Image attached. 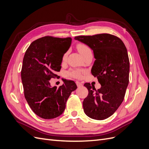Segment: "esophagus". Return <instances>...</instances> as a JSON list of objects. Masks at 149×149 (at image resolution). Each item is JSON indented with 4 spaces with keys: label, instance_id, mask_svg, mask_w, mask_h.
Here are the masks:
<instances>
[{
    "label": "esophagus",
    "instance_id": "obj_1",
    "mask_svg": "<svg viewBox=\"0 0 149 149\" xmlns=\"http://www.w3.org/2000/svg\"><path fill=\"white\" fill-rule=\"evenodd\" d=\"M76 85H77V86H78V88H80V87L83 86V84L79 82V81H76Z\"/></svg>",
    "mask_w": 149,
    "mask_h": 149
}]
</instances>
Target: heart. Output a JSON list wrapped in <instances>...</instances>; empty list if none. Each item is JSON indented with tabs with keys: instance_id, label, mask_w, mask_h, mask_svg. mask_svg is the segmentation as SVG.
I'll return each instance as SVG.
<instances>
[{
	"instance_id": "b5f03b06",
	"label": "heart",
	"mask_w": 149,
	"mask_h": 149,
	"mask_svg": "<svg viewBox=\"0 0 149 149\" xmlns=\"http://www.w3.org/2000/svg\"><path fill=\"white\" fill-rule=\"evenodd\" d=\"M77 48H78V50L79 51V52L82 56L85 55L86 53L91 51V49L84 44H79L77 46ZM65 58H66V55H65L63 57V60H65ZM68 75H70V76H72V77L79 78L81 77V71L79 70H72L68 72Z\"/></svg>"
}]
</instances>
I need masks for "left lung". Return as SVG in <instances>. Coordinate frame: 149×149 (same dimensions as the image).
Instances as JSON below:
<instances>
[{"label": "left lung", "instance_id": "8db88e82", "mask_svg": "<svg viewBox=\"0 0 149 149\" xmlns=\"http://www.w3.org/2000/svg\"><path fill=\"white\" fill-rule=\"evenodd\" d=\"M74 39L93 51L96 60L91 73L101 85L96 90L90 83L84 84L89 92L83 102L84 113L93 119H107L123 102L129 84L130 65L127 48L119 38L108 33L78 36Z\"/></svg>", "mask_w": 149, "mask_h": 149}]
</instances>
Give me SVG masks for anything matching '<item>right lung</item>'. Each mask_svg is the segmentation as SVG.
I'll return each mask as SVG.
<instances>
[{
	"instance_id": "right-lung-1",
	"label": "right lung",
	"mask_w": 149,
	"mask_h": 149,
	"mask_svg": "<svg viewBox=\"0 0 149 149\" xmlns=\"http://www.w3.org/2000/svg\"><path fill=\"white\" fill-rule=\"evenodd\" d=\"M72 39L44 37L31 43L25 53L21 71L24 96L34 113L41 118L50 119L62 114L72 91L77 88L73 81L63 80L57 88L49 81L61 70L64 54Z\"/></svg>"
}]
</instances>
